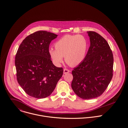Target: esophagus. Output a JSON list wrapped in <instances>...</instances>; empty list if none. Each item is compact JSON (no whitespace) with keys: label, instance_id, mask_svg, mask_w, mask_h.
I'll return each instance as SVG.
<instances>
[{"label":"esophagus","instance_id":"esophagus-1","mask_svg":"<svg viewBox=\"0 0 128 128\" xmlns=\"http://www.w3.org/2000/svg\"><path fill=\"white\" fill-rule=\"evenodd\" d=\"M69 72H70V70L69 69H66V68L64 69V74H66V73H67Z\"/></svg>","mask_w":128,"mask_h":128}]
</instances>
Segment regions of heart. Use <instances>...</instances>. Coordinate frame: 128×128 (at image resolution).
Listing matches in <instances>:
<instances>
[{
	"label": "heart",
	"instance_id": "obj_1",
	"mask_svg": "<svg viewBox=\"0 0 128 128\" xmlns=\"http://www.w3.org/2000/svg\"><path fill=\"white\" fill-rule=\"evenodd\" d=\"M88 41L84 36L79 34H66L55 43V49L50 48L49 54L53 62L59 66L63 61L71 66L80 64L86 57L88 49Z\"/></svg>",
	"mask_w": 128,
	"mask_h": 128
}]
</instances>
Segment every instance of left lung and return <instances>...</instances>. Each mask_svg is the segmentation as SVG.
Listing matches in <instances>:
<instances>
[{
  "instance_id": "obj_1",
  "label": "left lung",
  "mask_w": 128,
  "mask_h": 128,
  "mask_svg": "<svg viewBox=\"0 0 128 128\" xmlns=\"http://www.w3.org/2000/svg\"><path fill=\"white\" fill-rule=\"evenodd\" d=\"M87 32L90 42L88 53L72 71V88L78 96L84 100L100 96L113 75L114 57L108 42L95 32Z\"/></svg>"
}]
</instances>
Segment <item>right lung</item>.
<instances>
[{
  "instance_id": "obj_1",
  "label": "right lung",
  "mask_w": 128,
  "mask_h": 128,
  "mask_svg": "<svg viewBox=\"0 0 128 128\" xmlns=\"http://www.w3.org/2000/svg\"><path fill=\"white\" fill-rule=\"evenodd\" d=\"M57 35L39 30L26 36L20 44L15 57L17 80L28 95L36 98L49 96L63 73L62 67L52 63L48 50Z\"/></svg>"
}]
</instances>
